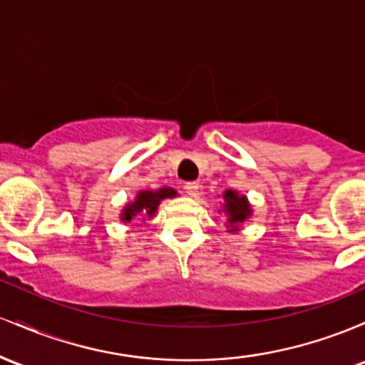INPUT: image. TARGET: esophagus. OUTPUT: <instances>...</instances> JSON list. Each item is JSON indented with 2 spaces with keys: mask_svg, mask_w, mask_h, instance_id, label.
Segmentation results:
<instances>
[{
  "mask_svg": "<svg viewBox=\"0 0 365 365\" xmlns=\"http://www.w3.org/2000/svg\"><path fill=\"white\" fill-rule=\"evenodd\" d=\"M184 190H186V193L190 195V196H196V195H198V190H200V186H198V182H195V181H190V182H186V184H184Z\"/></svg>",
  "mask_w": 365,
  "mask_h": 365,
  "instance_id": "obj_1",
  "label": "esophagus"
}]
</instances>
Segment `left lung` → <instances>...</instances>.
<instances>
[{"mask_svg": "<svg viewBox=\"0 0 365 365\" xmlns=\"http://www.w3.org/2000/svg\"><path fill=\"white\" fill-rule=\"evenodd\" d=\"M224 198V212L227 215L229 231H237V226L252 215V207H250L247 196L240 195L235 190H226L222 195Z\"/></svg>", "mask_w": 365, "mask_h": 365, "instance_id": "obj_1", "label": "left lung"}]
</instances>
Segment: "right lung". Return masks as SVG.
I'll use <instances>...</instances> for the list:
<instances>
[{
  "label": "right lung",
  "mask_w": 365,
  "mask_h": 365,
  "mask_svg": "<svg viewBox=\"0 0 365 365\" xmlns=\"http://www.w3.org/2000/svg\"><path fill=\"white\" fill-rule=\"evenodd\" d=\"M175 195H178V191L172 190V187H160L157 191H139L136 200L124 207V210L120 214V220L122 222H130L133 217L136 215H141L143 219L145 217L151 219L155 215V212H157L162 200L174 198Z\"/></svg>",
  "instance_id": "1"
}]
</instances>
